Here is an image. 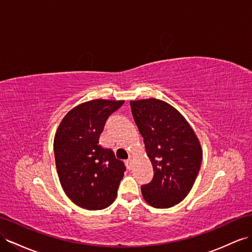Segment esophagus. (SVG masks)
I'll list each match as a JSON object with an SVG mask.
<instances>
[{"label": "esophagus", "instance_id": "obj_1", "mask_svg": "<svg viewBox=\"0 0 252 252\" xmlns=\"http://www.w3.org/2000/svg\"><path fill=\"white\" fill-rule=\"evenodd\" d=\"M125 163H126V166H127V168H128V169H130V168H131V159H128V160H126V161H125Z\"/></svg>", "mask_w": 252, "mask_h": 252}]
</instances>
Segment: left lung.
<instances>
[{"label": "left lung", "instance_id": "obj_1", "mask_svg": "<svg viewBox=\"0 0 252 252\" xmlns=\"http://www.w3.org/2000/svg\"><path fill=\"white\" fill-rule=\"evenodd\" d=\"M130 107L154 167V178L141 187L142 195L154 208L174 207L186 198L198 175L199 140L183 115L165 101L131 100Z\"/></svg>", "mask_w": 252, "mask_h": 252}]
</instances>
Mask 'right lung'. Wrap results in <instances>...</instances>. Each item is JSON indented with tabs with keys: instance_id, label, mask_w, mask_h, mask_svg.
Segmentation results:
<instances>
[{
	"instance_id": "right-lung-1",
	"label": "right lung",
	"mask_w": 252,
	"mask_h": 252,
	"mask_svg": "<svg viewBox=\"0 0 252 252\" xmlns=\"http://www.w3.org/2000/svg\"><path fill=\"white\" fill-rule=\"evenodd\" d=\"M124 100L93 99L66 113L54 139V155L64 193L80 208L101 210L117 198L126 167L99 135L109 115Z\"/></svg>"
}]
</instances>
